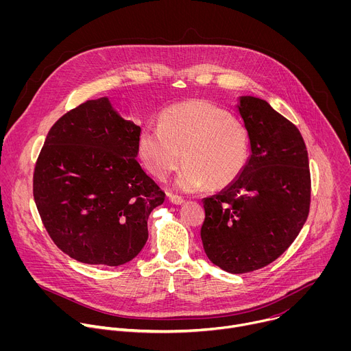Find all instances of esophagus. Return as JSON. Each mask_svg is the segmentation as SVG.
Returning a JSON list of instances; mask_svg holds the SVG:
<instances>
[{
  "mask_svg": "<svg viewBox=\"0 0 351 351\" xmlns=\"http://www.w3.org/2000/svg\"><path fill=\"white\" fill-rule=\"evenodd\" d=\"M168 199H169V203H172L175 206H180V204L184 203L183 198H180L178 195H173V194H168Z\"/></svg>",
  "mask_w": 351,
  "mask_h": 351,
  "instance_id": "1",
  "label": "esophagus"
}]
</instances>
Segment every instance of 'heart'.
<instances>
[{
  "instance_id": "1",
  "label": "heart",
  "mask_w": 351,
  "mask_h": 351,
  "mask_svg": "<svg viewBox=\"0 0 351 351\" xmlns=\"http://www.w3.org/2000/svg\"><path fill=\"white\" fill-rule=\"evenodd\" d=\"M175 182L180 191H195L208 183L223 189L243 173L248 156V133L240 119L206 101H190L164 111L158 128H145L137 138L143 168L165 180L179 165Z\"/></svg>"
}]
</instances>
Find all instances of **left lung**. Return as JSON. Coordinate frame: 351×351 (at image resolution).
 I'll return each mask as SVG.
<instances>
[{
  "mask_svg": "<svg viewBox=\"0 0 351 351\" xmlns=\"http://www.w3.org/2000/svg\"><path fill=\"white\" fill-rule=\"evenodd\" d=\"M239 112L252 157L234 183L204 199L202 226L207 257L230 274L279 258L304 226L311 203L308 154L298 129L256 97H241Z\"/></svg>",
  "mask_w": 351,
  "mask_h": 351,
  "instance_id": "8db88e82",
  "label": "left lung"
}]
</instances>
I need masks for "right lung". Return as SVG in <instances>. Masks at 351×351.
<instances>
[{
	"mask_svg": "<svg viewBox=\"0 0 351 351\" xmlns=\"http://www.w3.org/2000/svg\"><path fill=\"white\" fill-rule=\"evenodd\" d=\"M138 136L108 98L88 99L49 129L33 195L47 233L71 258L118 267L144 247L148 215L165 193L136 160Z\"/></svg>",
	"mask_w": 351,
	"mask_h": 351,
	"instance_id": "1",
	"label": "right lung"
}]
</instances>
